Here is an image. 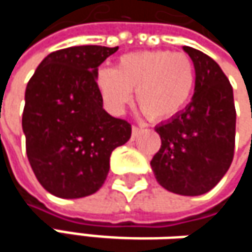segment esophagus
<instances>
[{
  "label": "esophagus",
  "mask_w": 252,
  "mask_h": 252,
  "mask_svg": "<svg viewBox=\"0 0 252 252\" xmlns=\"http://www.w3.org/2000/svg\"><path fill=\"white\" fill-rule=\"evenodd\" d=\"M131 131H132V138H135L138 134H140V128L135 126H132V128H131Z\"/></svg>",
  "instance_id": "obj_1"
}]
</instances>
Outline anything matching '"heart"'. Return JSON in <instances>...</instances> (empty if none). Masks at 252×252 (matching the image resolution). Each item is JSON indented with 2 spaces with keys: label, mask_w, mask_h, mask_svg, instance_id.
<instances>
[{
  "label": "heart",
  "mask_w": 252,
  "mask_h": 252,
  "mask_svg": "<svg viewBox=\"0 0 252 252\" xmlns=\"http://www.w3.org/2000/svg\"><path fill=\"white\" fill-rule=\"evenodd\" d=\"M194 86L191 58L160 49L126 54L114 70L100 68L96 74L97 93L111 114H123L131 100V90H135L137 105L155 121L176 115L188 103Z\"/></svg>",
  "instance_id": "b5f03b06"
}]
</instances>
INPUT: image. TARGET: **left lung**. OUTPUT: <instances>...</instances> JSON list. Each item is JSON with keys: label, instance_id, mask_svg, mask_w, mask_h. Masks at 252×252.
Segmentation results:
<instances>
[{"label": "left lung", "instance_id": "1", "mask_svg": "<svg viewBox=\"0 0 252 252\" xmlns=\"http://www.w3.org/2000/svg\"><path fill=\"white\" fill-rule=\"evenodd\" d=\"M195 70L191 102L156 126L162 146L150 165L156 181L179 195H201L225 176L235 149L232 86L209 55L184 46Z\"/></svg>", "mask_w": 252, "mask_h": 252}]
</instances>
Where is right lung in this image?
Returning <instances> with one entry per match:
<instances>
[{
	"label": "right lung",
	"mask_w": 252,
	"mask_h": 252,
	"mask_svg": "<svg viewBox=\"0 0 252 252\" xmlns=\"http://www.w3.org/2000/svg\"><path fill=\"white\" fill-rule=\"evenodd\" d=\"M115 48L83 45L49 54L27 83L22 126L26 153L40 185L60 198L96 192L114 149L131 126L103 109L96 89L99 65Z\"/></svg>",
	"instance_id": "obj_1"
}]
</instances>
